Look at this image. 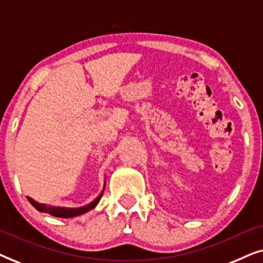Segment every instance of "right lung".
Instances as JSON below:
<instances>
[{"mask_svg": "<svg viewBox=\"0 0 263 263\" xmlns=\"http://www.w3.org/2000/svg\"><path fill=\"white\" fill-rule=\"evenodd\" d=\"M104 188H105V184H104ZM104 188L102 190V193L99 194V196L97 197L92 201L91 203H88L87 206H84V207H79V208H66V207H53V206H46L44 203H39L37 201H34L33 199H31V197H27V200L30 201V203L33 206L35 210L39 211V212H43V213H49L53 215V217L56 218H74V217H78V215H81L86 213V212L91 211L95 208L97 204H98L99 200L102 199V195L104 193Z\"/></svg>", "mask_w": 263, "mask_h": 263, "instance_id": "obj_1", "label": "right lung"}]
</instances>
